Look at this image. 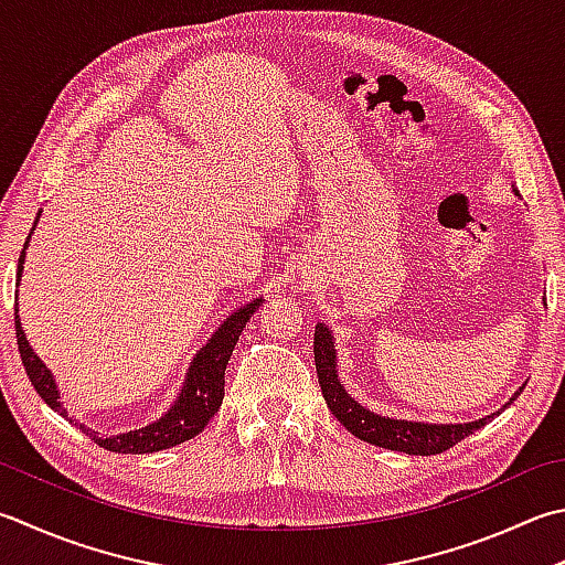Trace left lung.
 I'll list each match as a JSON object with an SVG mask.
<instances>
[{
  "mask_svg": "<svg viewBox=\"0 0 565 565\" xmlns=\"http://www.w3.org/2000/svg\"><path fill=\"white\" fill-rule=\"evenodd\" d=\"M315 366H317L319 386H322V396L327 401V408L334 413V418L342 423L351 435H356L359 440L379 445V448H386V450H398L406 455H438V452L450 450L452 445L465 440L467 435L484 428L494 415H499L497 411L472 423L435 425V423L393 420V418H386V415H376L366 411L349 396L337 379V356H334L332 332H329L324 324H317L315 329ZM521 388L514 393V398L519 396Z\"/></svg>",
  "mask_w": 565,
  "mask_h": 565,
  "instance_id": "left-lung-1",
  "label": "left lung"
}]
</instances>
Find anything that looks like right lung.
<instances>
[{
	"label": "right lung",
	"instance_id": "obj_1",
	"mask_svg": "<svg viewBox=\"0 0 565 565\" xmlns=\"http://www.w3.org/2000/svg\"><path fill=\"white\" fill-rule=\"evenodd\" d=\"M34 231V228H31ZM29 243V238H26ZM24 243V248H26ZM21 270H24V250L19 255V268L17 275L21 278ZM263 300H253L250 305L241 307V310L233 312L226 322L221 324L218 332L209 339V344L199 351L191 361V369L186 374V383L182 393L172 408H169L162 418L157 423H150L147 428L140 430H130L122 435H110V438H100L95 430H88L85 425H78V428L88 435V438L100 445V448L110 450V452H157V450H167L174 448L179 443H186L206 428V423L214 418V413L221 408L223 401V386H226V364L236 349L238 337L246 327L253 312L258 310ZM14 327H17V344H19V354H21V364L26 369V376L31 381V386L36 388V393L44 398L53 411H58L63 418H66V408L61 406L58 401V391L56 383H53V376L49 374V369L41 364V359L34 354V349L29 347L24 329L19 324V315H17V302H14Z\"/></svg>",
	"mask_w": 565,
	"mask_h": 565
}]
</instances>
